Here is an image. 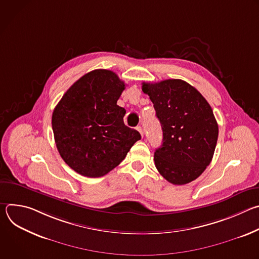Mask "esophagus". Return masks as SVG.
<instances>
[{
    "label": "esophagus",
    "instance_id": "34e87169",
    "mask_svg": "<svg viewBox=\"0 0 259 259\" xmlns=\"http://www.w3.org/2000/svg\"><path fill=\"white\" fill-rule=\"evenodd\" d=\"M136 129H137V131L141 134V136L143 137V128H142V126H137Z\"/></svg>",
    "mask_w": 259,
    "mask_h": 259
}]
</instances>
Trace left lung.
Masks as SVG:
<instances>
[{
    "label": "left lung",
    "instance_id": "left-lung-1",
    "mask_svg": "<svg viewBox=\"0 0 259 259\" xmlns=\"http://www.w3.org/2000/svg\"><path fill=\"white\" fill-rule=\"evenodd\" d=\"M154 103L163 130V143L155 152L160 174L173 184L198 178L212 161L218 137L213 110L203 95L179 79L142 83Z\"/></svg>",
    "mask_w": 259,
    "mask_h": 259
}]
</instances>
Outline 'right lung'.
I'll list each match as a JSON object with an SVG mask.
<instances>
[{"label": "right lung", "mask_w": 259, "mask_h": 259, "mask_svg": "<svg viewBox=\"0 0 259 259\" xmlns=\"http://www.w3.org/2000/svg\"><path fill=\"white\" fill-rule=\"evenodd\" d=\"M125 83L112 70H92L64 93L52 114L59 155L76 172L100 177L112 171L141 138L127 127L117 104Z\"/></svg>", "instance_id": "right-lung-1"}]
</instances>
